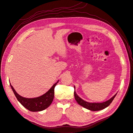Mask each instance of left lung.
Here are the masks:
<instances>
[{"mask_svg": "<svg viewBox=\"0 0 133 133\" xmlns=\"http://www.w3.org/2000/svg\"><path fill=\"white\" fill-rule=\"evenodd\" d=\"M74 89H75V87H74ZM74 97L76 101L77 102V103L79 104V105L87 109H89L91 111H98L100 110H103L104 109H105V108H107V107L109 105L110 103H111V102H112V100H113V99H114V98L115 97V96L117 93L112 96L111 99L108 100V101H106L103 103H88L87 102L84 101V100H83V99L80 98L79 96H78V95L76 94L75 90H74Z\"/></svg>", "mask_w": 133, "mask_h": 133, "instance_id": "8db88e82", "label": "left lung"}]
</instances>
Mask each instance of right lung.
I'll return each instance as SVG.
<instances>
[{
    "label": "right lung",
    "instance_id": "add662e5",
    "mask_svg": "<svg viewBox=\"0 0 133 133\" xmlns=\"http://www.w3.org/2000/svg\"><path fill=\"white\" fill-rule=\"evenodd\" d=\"M58 82L59 81L54 84L53 86L45 94L39 96V97L35 98H25L22 97L15 91L10 83V85L16 98H17L18 101L21 103L22 105L27 109L28 110L34 112L44 110L50 106L54 99L55 87L57 85Z\"/></svg>",
    "mask_w": 133,
    "mask_h": 133
}]
</instances>
